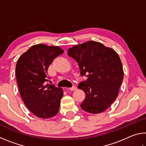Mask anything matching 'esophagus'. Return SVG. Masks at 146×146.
<instances>
[{
    "label": "esophagus",
    "mask_w": 146,
    "mask_h": 146,
    "mask_svg": "<svg viewBox=\"0 0 146 146\" xmlns=\"http://www.w3.org/2000/svg\"><path fill=\"white\" fill-rule=\"evenodd\" d=\"M69 90H70V91H75V90H76V86H73V87L69 88Z\"/></svg>",
    "instance_id": "obj_1"
}]
</instances>
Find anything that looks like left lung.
Here are the masks:
<instances>
[{
    "label": "left lung",
    "mask_w": 146,
    "mask_h": 146,
    "mask_svg": "<svg viewBox=\"0 0 146 146\" xmlns=\"http://www.w3.org/2000/svg\"><path fill=\"white\" fill-rule=\"evenodd\" d=\"M68 55L77 62L81 75L88 76L78 86L86 95L81 108L91 114L105 111L117 98L123 80L119 56L114 49L93 40L74 46Z\"/></svg>",
    "instance_id": "1"
}]
</instances>
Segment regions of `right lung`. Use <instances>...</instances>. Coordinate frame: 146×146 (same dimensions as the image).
I'll list each match as a JSON object with an SVG mask.
<instances>
[{
    "label": "right lung",
    "instance_id": "obj_1",
    "mask_svg": "<svg viewBox=\"0 0 146 146\" xmlns=\"http://www.w3.org/2000/svg\"><path fill=\"white\" fill-rule=\"evenodd\" d=\"M63 53L58 46L36 44L17 60L15 73L20 95L27 108L38 118H51L59 110L62 89L48 84L46 81L49 65Z\"/></svg>",
    "mask_w": 146,
    "mask_h": 146
}]
</instances>
